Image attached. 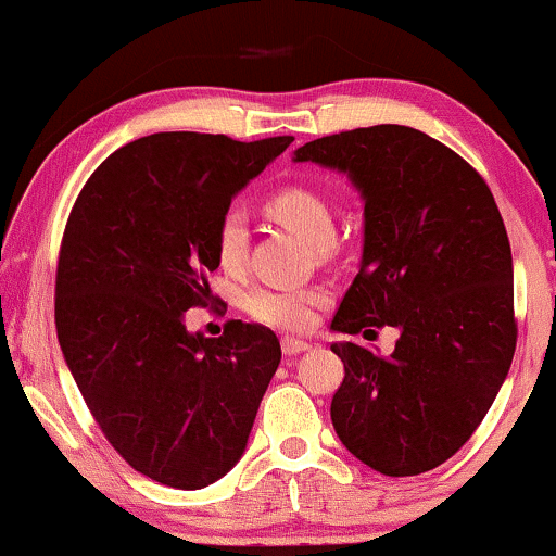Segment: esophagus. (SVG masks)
Segmentation results:
<instances>
[{
    "mask_svg": "<svg viewBox=\"0 0 556 556\" xmlns=\"http://www.w3.org/2000/svg\"><path fill=\"white\" fill-rule=\"evenodd\" d=\"M280 345H283V355H299V353H304V351H309V342L306 340H296V338H283V342H280Z\"/></svg>",
    "mask_w": 556,
    "mask_h": 556,
    "instance_id": "34e87169",
    "label": "esophagus"
}]
</instances>
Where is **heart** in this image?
Here are the masks:
<instances>
[{
  "label": "heart",
  "instance_id": "obj_1",
  "mask_svg": "<svg viewBox=\"0 0 556 556\" xmlns=\"http://www.w3.org/2000/svg\"><path fill=\"white\" fill-rule=\"evenodd\" d=\"M265 211L291 229L293 235L306 239L312 247L325 252L334 237V214L327 198L312 188L289 185L265 198ZM214 252L224 270L235 273L247 257V229L242 216L229 211L218 218L214 231ZM325 301L321 289H255L247 296L244 309L255 321H263L276 330L301 332L312 327L314 309Z\"/></svg>",
  "mask_w": 556,
  "mask_h": 556
}]
</instances>
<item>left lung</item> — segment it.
I'll use <instances>...</instances> for the list:
<instances>
[{"label":"left lung","instance_id":"left-lung-1","mask_svg":"<svg viewBox=\"0 0 556 556\" xmlns=\"http://www.w3.org/2000/svg\"><path fill=\"white\" fill-rule=\"evenodd\" d=\"M296 162L348 173L366 201L361 270L332 330H400L392 355L332 342L345 363L334 433L387 477L441 467L484 420L516 353L513 257L495 198L454 149L392 123L321 136Z\"/></svg>","mask_w":556,"mask_h":556}]
</instances>
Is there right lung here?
I'll return each mask as SVG.
<instances>
[{
	"label": "right lung",
	"mask_w": 556,
	"mask_h": 556,
	"mask_svg": "<svg viewBox=\"0 0 556 556\" xmlns=\"http://www.w3.org/2000/svg\"><path fill=\"white\" fill-rule=\"evenodd\" d=\"M293 136L235 141L173 131L136 139L89 175L56 267V332L102 435L143 477L201 490L242 458L280 363L263 325L185 330L208 306L214 231L231 195Z\"/></svg>",
	"instance_id": "add662e5"
}]
</instances>
